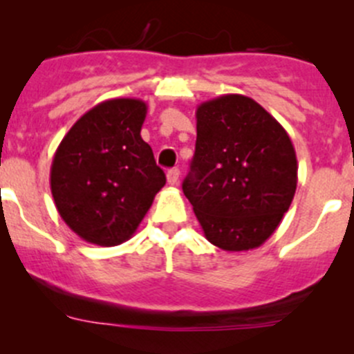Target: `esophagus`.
Listing matches in <instances>:
<instances>
[{
  "label": "esophagus",
  "mask_w": 354,
  "mask_h": 354,
  "mask_svg": "<svg viewBox=\"0 0 354 354\" xmlns=\"http://www.w3.org/2000/svg\"><path fill=\"white\" fill-rule=\"evenodd\" d=\"M167 183L169 185H176L178 183V178H180V169L178 167H173V169L167 171Z\"/></svg>",
  "instance_id": "1"
}]
</instances>
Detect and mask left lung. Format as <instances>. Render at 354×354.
<instances>
[{
  "label": "left lung",
  "instance_id": "obj_1",
  "mask_svg": "<svg viewBox=\"0 0 354 354\" xmlns=\"http://www.w3.org/2000/svg\"><path fill=\"white\" fill-rule=\"evenodd\" d=\"M195 114L197 144L185 197L210 243L226 252L259 248L295 197L291 138L272 114L241 94L202 102Z\"/></svg>",
  "mask_w": 354,
  "mask_h": 354
}]
</instances>
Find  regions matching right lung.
I'll return each instance as SVG.
<instances>
[{"mask_svg":"<svg viewBox=\"0 0 354 354\" xmlns=\"http://www.w3.org/2000/svg\"><path fill=\"white\" fill-rule=\"evenodd\" d=\"M147 104L109 99L88 109L63 137L51 164L59 216L82 240L116 246L130 240L166 185L140 130Z\"/></svg>","mask_w":354,"mask_h":354,"instance_id":"add662e5","label":"right lung"}]
</instances>
